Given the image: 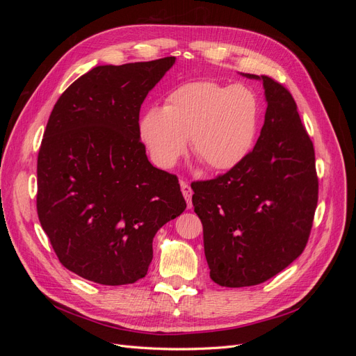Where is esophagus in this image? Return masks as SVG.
I'll return each instance as SVG.
<instances>
[{
	"instance_id": "esophagus-1",
	"label": "esophagus",
	"mask_w": 356,
	"mask_h": 356,
	"mask_svg": "<svg viewBox=\"0 0 356 356\" xmlns=\"http://www.w3.org/2000/svg\"><path fill=\"white\" fill-rule=\"evenodd\" d=\"M179 186H181L182 196H184V199L187 202V207H188V209H191V207H193V204H191V195H193L191 187L188 186V182H186V181H181Z\"/></svg>"
}]
</instances>
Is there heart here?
Returning a JSON list of instances; mask_svg holds the SVG:
<instances>
[{
    "label": "heart",
    "instance_id": "heart-1",
    "mask_svg": "<svg viewBox=\"0 0 356 356\" xmlns=\"http://www.w3.org/2000/svg\"><path fill=\"white\" fill-rule=\"evenodd\" d=\"M257 126L258 102L245 86L193 81L172 90L165 108H148L139 135L161 169L177 165L190 138L191 152L209 169L227 170L250 153Z\"/></svg>",
    "mask_w": 356,
    "mask_h": 356
}]
</instances>
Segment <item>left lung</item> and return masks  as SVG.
<instances>
[{
  "instance_id": "left-lung-1",
  "label": "left lung",
  "mask_w": 356,
  "mask_h": 356,
  "mask_svg": "<svg viewBox=\"0 0 356 356\" xmlns=\"http://www.w3.org/2000/svg\"><path fill=\"white\" fill-rule=\"evenodd\" d=\"M260 136L227 174L191 184L215 284L258 285L303 252L318 203L315 152L291 93L267 75Z\"/></svg>"
}]
</instances>
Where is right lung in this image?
Returning <instances> with one entry per match:
<instances>
[{
    "label": "right lung",
    "instance_id": "right-lung-1",
    "mask_svg": "<svg viewBox=\"0 0 356 356\" xmlns=\"http://www.w3.org/2000/svg\"><path fill=\"white\" fill-rule=\"evenodd\" d=\"M175 58L99 65L60 95L37 161V211L59 261L101 285L147 275L157 230L187 208L148 161L139 110Z\"/></svg>",
    "mask_w": 356,
    "mask_h": 356
}]
</instances>
